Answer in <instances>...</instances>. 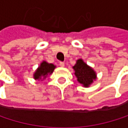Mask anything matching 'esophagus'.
Wrapping results in <instances>:
<instances>
[{
  "label": "esophagus",
  "mask_w": 128,
  "mask_h": 128,
  "mask_svg": "<svg viewBox=\"0 0 128 128\" xmlns=\"http://www.w3.org/2000/svg\"><path fill=\"white\" fill-rule=\"evenodd\" d=\"M59 65H60V66H61L62 67H64V62H60V63H59Z\"/></svg>",
  "instance_id": "1"
}]
</instances>
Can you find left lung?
<instances>
[{
	"instance_id": "obj_1",
	"label": "left lung",
	"mask_w": 128,
	"mask_h": 128,
	"mask_svg": "<svg viewBox=\"0 0 128 128\" xmlns=\"http://www.w3.org/2000/svg\"><path fill=\"white\" fill-rule=\"evenodd\" d=\"M72 69L74 70V74L78 82L84 88H89L97 78L96 71L82 58L76 61V63L72 66Z\"/></svg>"
}]
</instances>
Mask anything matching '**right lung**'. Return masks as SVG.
Returning <instances> with one entry per match:
<instances>
[{"label": "right lung", "mask_w": 128, "mask_h": 128, "mask_svg": "<svg viewBox=\"0 0 128 128\" xmlns=\"http://www.w3.org/2000/svg\"><path fill=\"white\" fill-rule=\"evenodd\" d=\"M56 67V66L53 64H50L46 61H43L33 73L34 79L41 81L45 79L47 76H50L53 72Z\"/></svg>", "instance_id": "obj_1"}]
</instances>
